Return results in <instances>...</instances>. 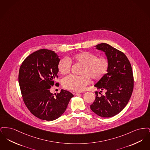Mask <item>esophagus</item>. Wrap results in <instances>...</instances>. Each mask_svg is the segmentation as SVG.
<instances>
[{"mask_svg":"<svg viewBox=\"0 0 150 150\" xmlns=\"http://www.w3.org/2000/svg\"><path fill=\"white\" fill-rule=\"evenodd\" d=\"M80 93V92H76V91H74V92H72V94L74 95V96H76V95H78Z\"/></svg>","mask_w":150,"mask_h":150,"instance_id":"1","label":"esophagus"}]
</instances>
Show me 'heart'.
<instances>
[{"mask_svg":"<svg viewBox=\"0 0 150 150\" xmlns=\"http://www.w3.org/2000/svg\"><path fill=\"white\" fill-rule=\"evenodd\" d=\"M71 62L82 65L79 76H69L62 80V86L65 89L80 91L91 82V79L94 81H99L107 74L110 66L108 59L105 56L98 57L92 53L83 51L71 56L63 58L58 64V71L62 75L70 73Z\"/></svg>","mask_w":150,"mask_h":150,"instance_id":"b5f03b06","label":"heart"}]
</instances>
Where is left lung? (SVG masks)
I'll return each mask as SVG.
<instances>
[{"instance_id": "8db88e82", "label": "left lung", "mask_w": 150, "mask_h": 150, "mask_svg": "<svg viewBox=\"0 0 150 150\" xmlns=\"http://www.w3.org/2000/svg\"><path fill=\"white\" fill-rule=\"evenodd\" d=\"M105 52L110 66L105 76L94 86L105 91L103 95L96 92V99L91 109L96 114L103 117H110L120 112L127 106L134 87V79L130 63L125 54L106 43L96 46Z\"/></svg>"}]
</instances>
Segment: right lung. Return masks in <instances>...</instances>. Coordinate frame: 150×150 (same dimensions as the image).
Wrapping results in <instances>:
<instances>
[{
	"label": "right lung",
	"mask_w": 150,
	"mask_h": 150,
	"mask_svg": "<svg viewBox=\"0 0 150 150\" xmlns=\"http://www.w3.org/2000/svg\"><path fill=\"white\" fill-rule=\"evenodd\" d=\"M59 60L54 51L42 49L26 57L20 68L18 81L23 100L32 114L44 120L59 117L74 97L64 89L57 94L50 92L54 79L58 77Z\"/></svg>",
	"instance_id": "obj_1"
}]
</instances>
